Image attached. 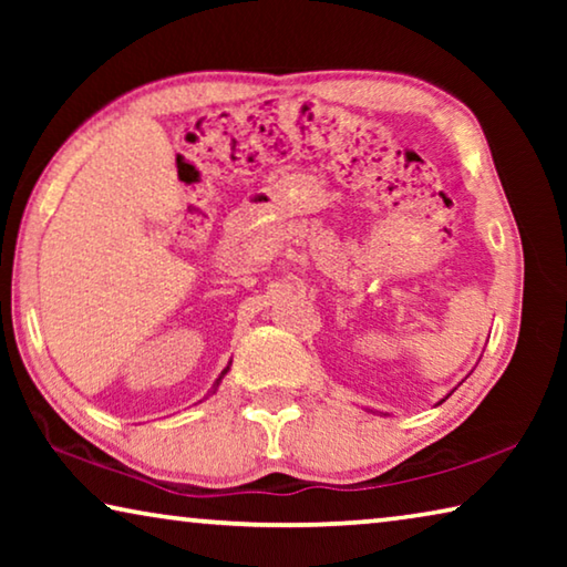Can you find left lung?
Here are the masks:
<instances>
[{
  "label": "left lung",
  "instance_id": "1",
  "mask_svg": "<svg viewBox=\"0 0 567 567\" xmlns=\"http://www.w3.org/2000/svg\"><path fill=\"white\" fill-rule=\"evenodd\" d=\"M467 375H470V372H467ZM457 385H460V382H457ZM453 390H457V388H453ZM453 390H450V392H447V395H445L443 400H440V402H437V405H443V402H445V400H447L450 395H453ZM370 412H372V410H370ZM385 415H388V412H385Z\"/></svg>",
  "mask_w": 567,
  "mask_h": 567
}]
</instances>
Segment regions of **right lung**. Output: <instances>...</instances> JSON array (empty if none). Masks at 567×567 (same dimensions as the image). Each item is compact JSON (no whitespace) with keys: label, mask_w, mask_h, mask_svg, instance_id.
<instances>
[{"label":"right lung","mask_w":567,"mask_h":567,"mask_svg":"<svg viewBox=\"0 0 567 567\" xmlns=\"http://www.w3.org/2000/svg\"><path fill=\"white\" fill-rule=\"evenodd\" d=\"M229 364H233V360H229V362H227V368H225L223 372H219V378L215 380V385H213V390H209V392H207V395H215V392H217V388H219V382H223V378H225V375H227V372H229Z\"/></svg>","instance_id":"add662e5"}]
</instances>
